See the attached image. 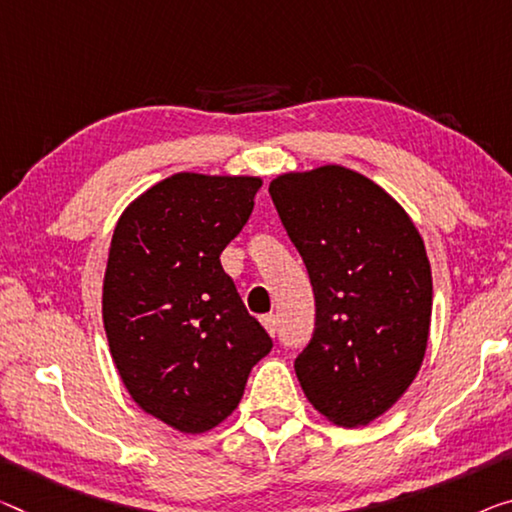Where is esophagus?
Listing matches in <instances>:
<instances>
[{"mask_svg":"<svg viewBox=\"0 0 512 512\" xmlns=\"http://www.w3.org/2000/svg\"><path fill=\"white\" fill-rule=\"evenodd\" d=\"M263 327L267 329V334L270 336L277 334V316H274V313H267V316H263Z\"/></svg>","mask_w":512,"mask_h":512,"instance_id":"obj_1","label":"esophagus"}]
</instances>
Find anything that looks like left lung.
<instances>
[{
    "instance_id": "1",
    "label": "left lung",
    "mask_w": 512,
    "mask_h": 512,
    "mask_svg": "<svg viewBox=\"0 0 512 512\" xmlns=\"http://www.w3.org/2000/svg\"><path fill=\"white\" fill-rule=\"evenodd\" d=\"M270 196L316 297L297 380L329 421L366 426L426 355L432 274L421 235L380 185L338 164L274 178Z\"/></svg>"
}]
</instances>
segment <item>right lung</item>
I'll return each mask as SVG.
<instances>
[{
	"label": "right lung",
	"mask_w": 512,
	"mask_h": 512,
	"mask_svg": "<svg viewBox=\"0 0 512 512\" xmlns=\"http://www.w3.org/2000/svg\"><path fill=\"white\" fill-rule=\"evenodd\" d=\"M261 178L176 174L116 224L102 320L141 410L180 432L222 423L272 338L224 272V247L254 210Z\"/></svg>",
	"instance_id": "1"
}]
</instances>
